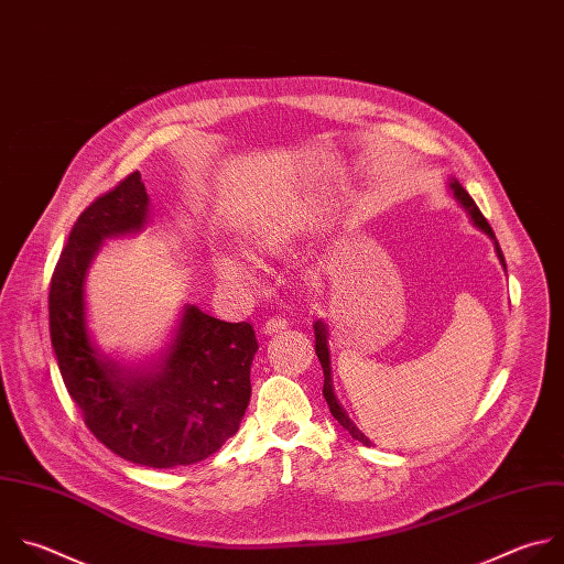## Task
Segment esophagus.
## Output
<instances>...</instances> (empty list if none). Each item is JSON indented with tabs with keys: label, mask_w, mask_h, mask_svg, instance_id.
<instances>
[{
	"label": "esophagus",
	"mask_w": 564,
	"mask_h": 564,
	"mask_svg": "<svg viewBox=\"0 0 564 564\" xmlns=\"http://www.w3.org/2000/svg\"><path fill=\"white\" fill-rule=\"evenodd\" d=\"M283 329H288V321L281 318V316H272V318H268L265 325H263V332H265V334H279V332H283Z\"/></svg>",
	"instance_id": "34e87169"
}]
</instances>
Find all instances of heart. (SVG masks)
I'll return each mask as SVG.
<instances>
[{"mask_svg":"<svg viewBox=\"0 0 564 564\" xmlns=\"http://www.w3.org/2000/svg\"><path fill=\"white\" fill-rule=\"evenodd\" d=\"M314 217L312 206L305 202H294L279 206L257 217L241 237L243 250L254 257H283L299 241L303 230ZM213 268L219 281L237 290H250L254 285V274L248 261L235 252H217L213 257Z\"/></svg>","mask_w":564,"mask_h":564,"instance_id":"obj_1","label":"heart"}]
</instances>
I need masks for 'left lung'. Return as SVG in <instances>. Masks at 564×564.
I'll list each match as a JSON object with an SVG mask.
<instances>
[{
    "label": "left lung",
    "instance_id": "8db88e82",
    "mask_svg": "<svg viewBox=\"0 0 564 564\" xmlns=\"http://www.w3.org/2000/svg\"><path fill=\"white\" fill-rule=\"evenodd\" d=\"M445 187H447L449 197H452V199L463 208V213L469 217L471 226L478 228V230L494 243L496 257H498L502 270L507 272L505 257H502V250H500V246H498V241H496V235H494L491 226L487 224V219L480 215V210H478V206L474 204V199L467 195V191H465V187H463L456 178H447V185H445ZM314 338H316V356H318V360H321L323 379H325V381H323V397H325V401H327V405H329L332 416L338 421V425H343L345 432H349V436H351L354 441H358V443H362V445L369 447L371 441L354 425V421L347 416L343 403L338 401V397H336V392H334V381H332V356H329V327H327L325 318H316V321H314Z\"/></svg>",
    "mask_w": 564,
    "mask_h": 564
}]
</instances>
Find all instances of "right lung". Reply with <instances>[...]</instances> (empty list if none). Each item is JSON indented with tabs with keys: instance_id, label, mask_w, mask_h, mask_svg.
Listing matches in <instances>:
<instances>
[{
	"instance_id": "right-lung-1",
	"label": "right lung",
	"mask_w": 564,
	"mask_h": 564,
	"mask_svg": "<svg viewBox=\"0 0 564 564\" xmlns=\"http://www.w3.org/2000/svg\"><path fill=\"white\" fill-rule=\"evenodd\" d=\"M150 221L137 170L75 221L51 281L48 314L62 379L88 430L123 460L170 469L208 458L237 434L259 343L250 323L185 303L152 356L128 360L99 345L86 301L88 270L106 239L139 235Z\"/></svg>"
}]
</instances>
